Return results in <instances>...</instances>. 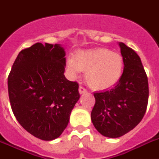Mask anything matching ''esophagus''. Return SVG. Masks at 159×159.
Returning <instances> with one entry per match:
<instances>
[{
    "label": "esophagus",
    "instance_id": "obj_1",
    "mask_svg": "<svg viewBox=\"0 0 159 159\" xmlns=\"http://www.w3.org/2000/svg\"><path fill=\"white\" fill-rule=\"evenodd\" d=\"M79 92H80V94H83L85 93H87V90L83 87V86H80V88H79Z\"/></svg>",
    "mask_w": 159,
    "mask_h": 159
}]
</instances>
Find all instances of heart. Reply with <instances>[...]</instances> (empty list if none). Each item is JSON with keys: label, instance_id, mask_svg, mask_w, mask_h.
<instances>
[{"label": "heart", "instance_id": "obj_1", "mask_svg": "<svg viewBox=\"0 0 159 159\" xmlns=\"http://www.w3.org/2000/svg\"><path fill=\"white\" fill-rule=\"evenodd\" d=\"M68 70L72 74L86 70L85 79L92 89L105 90L115 86L124 70V59L119 53L99 48L80 51L75 60L67 61Z\"/></svg>", "mask_w": 159, "mask_h": 159}]
</instances>
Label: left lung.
Returning a JSON list of instances; mask_svg holds the SVG:
<instances>
[{
  "mask_svg": "<svg viewBox=\"0 0 159 159\" xmlns=\"http://www.w3.org/2000/svg\"><path fill=\"white\" fill-rule=\"evenodd\" d=\"M124 72L117 84L105 92L94 93L91 113L94 127L101 134L117 138L141 121L149 99V84L141 58L132 48L119 43Z\"/></svg>",
  "mask_w": 159,
  "mask_h": 159,
  "instance_id": "obj_1",
  "label": "left lung"
}]
</instances>
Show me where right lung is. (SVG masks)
<instances>
[{
  "instance_id": "obj_1",
  "label": "right lung",
  "mask_w": 159,
  "mask_h": 159,
  "mask_svg": "<svg viewBox=\"0 0 159 159\" xmlns=\"http://www.w3.org/2000/svg\"><path fill=\"white\" fill-rule=\"evenodd\" d=\"M65 55L59 44L36 43L19 52L8 76L14 116L30 134L44 141L63 132L80 98L78 83L64 75Z\"/></svg>"
}]
</instances>
